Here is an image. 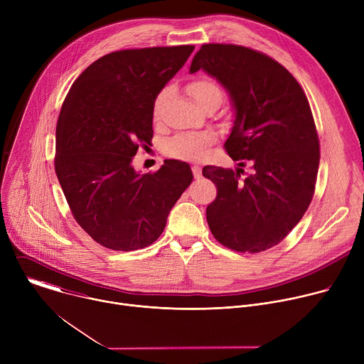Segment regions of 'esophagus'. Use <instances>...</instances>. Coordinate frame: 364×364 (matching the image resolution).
Here are the masks:
<instances>
[{
	"instance_id": "34e87169",
	"label": "esophagus",
	"mask_w": 364,
	"mask_h": 364,
	"mask_svg": "<svg viewBox=\"0 0 364 364\" xmlns=\"http://www.w3.org/2000/svg\"><path fill=\"white\" fill-rule=\"evenodd\" d=\"M191 171H193L194 178H200V177H201V168H200L198 166H193V167H191Z\"/></svg>"
}]
</instances>
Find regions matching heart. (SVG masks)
<instances>
[{"instance_id": "b5f03b06", "label": "heart", "mask_w": 364, "mask_h": 364, "mask_svg": "<svg viewBox=\"0 0 364 364\" xmlns=\"http://www.w3.org/2000/svg\"><path fill=\"white\" fill-rule=\"evenodd\" d=\"M188 90L194 100L201 103L209 99L210 96L219 95L222 96V87L212 77H197L188 85ZM167 90H163L154 102V117L157 118L160 114L161 102L166 97ZM218 141V135L212 129L198 131V132H178L170 136L164 145L163 151L170 159L181 160V161H200L209 155L210 146Z\"/></svg>"}]
</instances>
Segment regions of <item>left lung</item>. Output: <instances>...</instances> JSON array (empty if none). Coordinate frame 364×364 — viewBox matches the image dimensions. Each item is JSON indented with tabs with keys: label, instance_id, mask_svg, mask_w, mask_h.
Wrapping results in <instances>:
<instances>
[{
	"label": "left lung",
	"instance_id": "left-lung-1",
	"mask_svg": "<svg viewBox=\"0 0 364 364\" xmlns=\"http://www.w3.org/2000/svg\"><path fill=\"white\" fill-rule=\"evenodd\" d=\"M203 69L230 93L236 118L225 149L243 170L205 166L218 196L205 209L215 239L236 252L257 253L282 242L313 200L320 139L305 92L277 60L245 46L209 43L190 72Z\"/></svg>",
	"mask_w": 364,
	"mask_h": 364
}]
</instances>
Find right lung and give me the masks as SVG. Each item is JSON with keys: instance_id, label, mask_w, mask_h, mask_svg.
<instances>
[{"instance_id": "1", "label": "right lung", "mask_w": 364, "mask_h": 364, "mask_svg": "<svg viewBox=\"0 0 364 364\" xmlns=\"http://www.w3.org/2000/svg\"><path fill=\"white\" fill-rule=\"evenodd\" d=\"M194 46L112 51L72 85L58 119L55 170L79 226L99 245L131 252L163 233L176 201L193 181L187 163L159 171L131 166L152 139L154 102Z\"/></svg>"}]
</instances>
